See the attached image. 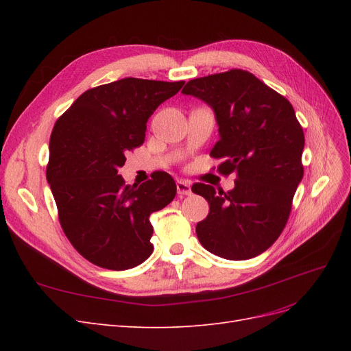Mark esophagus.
<instances>
[{
  "label": "esophagus",
  "instance_id": "esophagus-1",
  "mask_svg": "<svg viewBox=\"0 0 351 351\" xmlns=\"http://www.w3.org/2000/svg\"><path fill=\"white\" fill-rule=\"evenodd\" d=\"M177 193L178 195H190V193H192V186H190V183L189 182H184V180H183V182H182V180H180V182H177Z\"/></svg>",
  "mask_w": 351,
  "mask_h": 351
}]
</instances>
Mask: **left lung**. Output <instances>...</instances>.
<instances>
[{"mask_svg":"<svg viewBox=\"0 0 351 351\" xmlns=\"http://www.w3.org/2000/svg\"><path fill=\"white\" fill-rule=\"evenodd\" d=\"M214 110L219 141L212 158H224L221 174L236 173L230 192L196 183L209 204L196 234L208 252L246 261L280 237L303 178V129L293 105L252 73L232 69L187 82L182 90Z\"/></svg>","mask_w":351,"mask_h":351,"instance_id":"1","label":"left lung"}]
</instances>
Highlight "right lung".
<instances>
[{"label":"right lung","mask_w":351,"mask_h":351,"mask_svg":"<svg viewBox=\"0 0 351 351\" xmlns=\"http://www.w3.org/2000/svg\"><path fill=\"white\" fill-rule=\"evenodd\" d=\"M184 82L125 77L82 93L57 120L49 139L47 180L62 231L84 259L123 271L151 256L152 212L176 196L173 177L156 171L139 187L119 169L145 142L154 111Z\"/></svg>","instance_id":"right-lung-1"}]
</instances>
